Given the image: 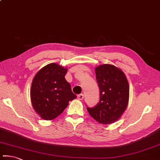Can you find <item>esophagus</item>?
<instances>
[{
  "instance_id": "34e87169",
  "label": "esophagus",
  "mask_w": 160,
  "mask_h": 160,
  "mask_svg": "<svg viewBox=\"0 0 160 160\" xmlns=\"http://www.w3.org/2000/svg\"><path fill=\"white\" fill-rule=\"evenodd\" d=\"M77 97H78V99H80V100H82V99H84V94H78Z\"/></svg>"
}]
</instances>
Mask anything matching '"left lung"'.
Listing matches in <instances>:
<instances>
[{"label": "left lung", "instance_id": "obj_1", "mask_svg": "<svg viewBox=\"0 0 160 160\" xmlns=\"http://www.w3.org/2000/svg\"><path fill=\"white\" fill-rule=\"evenodd\" d=\"M99 88V102L94 108H87L89 115L102 124L117 121L128 106L129 84L125 73L110 64L95 68Z\"/></svg>", "mask_w": 160, "mask_h": 160}]
</instances>
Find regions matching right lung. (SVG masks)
Returning <instances> with one entry per match:
<instances>
[{"instance_id":"add662e5","label":"right lung","mask_w":160,"mask_h":160,"mask_svg":"<svg viewBox=\"0 0 160 160\" xmlns=\"http://www.w3.org/2000/svg\"><path fill=\"white\" fill-rule=\"evenodd\" d=\"M66 73V68L50 63L34 76L30 89L32 105L44 120L55 119L63 112L69 101L76 98L65 78Z\"/></svg>"}]
</instances>
